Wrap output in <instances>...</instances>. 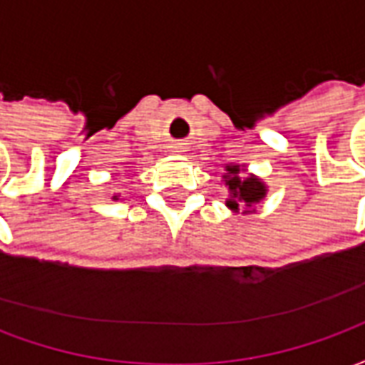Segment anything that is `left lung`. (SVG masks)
<instances>
[{
	"instance_id": "left-lung-1",
	"label": "left lung",
	"mask_w": 365,
	"mask_h": 365,
	"mask_svg": "<svg viewBox=\"0 0 365 365\" xmlns=\"http://www.w3.org/2000/svg\"><path fill=\"white\" fill-rule=\"evenodd\" d=\"M227 172L229 175L227 178V185L230 190V199L227 201V205L232 209V211H238V207L246 203L250 207L252 203H258L260 199H264L266 195V187L264 183L258 180V178H246V180H240L238 178V166H227Z\"/></svg>"
}]
</instances>
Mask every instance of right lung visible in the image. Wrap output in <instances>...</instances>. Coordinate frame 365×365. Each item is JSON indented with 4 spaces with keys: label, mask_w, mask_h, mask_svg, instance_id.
Returning <instances> with one entry per match:
<instances>
[{
    "label": "right lung",
    "mask_w": 365,
    "mask_h": 365,
    "mask_svg": "<svg viewBox=\"0 0 365 365\" xmlns=\"http://www.w3.org/2000/svg\"><path fill=\"white\" fill-rule=\"evenodd\" d=\"M115 199H117V195H115Z\"/></svg>",
    "instance_id": "add662e5"
}]
</instances>
